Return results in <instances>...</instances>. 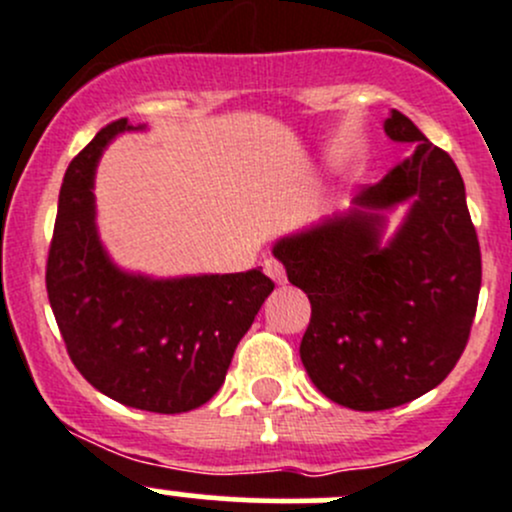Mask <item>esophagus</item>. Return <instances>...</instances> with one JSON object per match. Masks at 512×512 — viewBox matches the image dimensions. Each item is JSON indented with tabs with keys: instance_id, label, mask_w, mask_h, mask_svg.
<instances>
[{
	"instance_id": "obj_1",
	"label": "esophagus",
	"mask_w": 512,
	"mask_h": 512,
	"mask_svg": "<svg viewBox=\"0 0 512 512\" xmlns=\"http://www.w3.org/2000/svg\"><path fill=\"white\" fill-rule=\"evenodd\" d=\"M265 272H267V277H270V280L277 282V285H285V282H287L285 265H282L280 260H275V257L265 260Z\"/></svg>"
}]
</instances>
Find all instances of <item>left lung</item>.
<instances>
[{
  "instance_id": "1",
  "label": "left lung",
  "mask_w": 512,
  "mask_h": 512,
  "mask_svg": "<svg viewBox=\"0 0 512 512\" xmlns=\"http://www.w3.org/2000/svg\"><path fill=\"white\" fill-rule=\"evenodd\" d=\"M384 131L414 153L361 188L354 210L272 250L312 304L299 344L309 379L354 411L436 389L466 349L480 292V245L456 163L396 108ZM406 199L410 213L384 246L383 210Z\"/></svg>"
}]
</instances>
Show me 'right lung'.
Returning a JSON list of instances; mask_svg holds the SVG:
<instances>
[{
    "label": "right lung",
    "instance_id": "right-lung-1",
    "mask_svg": "<svg viewBox=\"0 0 512 512\" xmlns=\"http://www.w3.org/2000/svg\"><path fill=\"white\" fill-rule=\"evenodd\" d=\"M123 131H133L128 118L108 123L66 168L46 292L66 352L94 389L133 409L183 414L218 394L275 282L262 270L175 280L118 270L98 240L94 175Z\"/></svg>",
    "mask_w": 512,
    "mask_h": 512
}]
</instances>
